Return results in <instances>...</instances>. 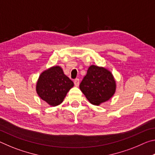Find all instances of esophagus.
Wrapping results in <instances>:
<instances>
[{
  "label": "esophagus",
  "mask_w": 155,
  "mask_h": 155,
  "mask_svg": "<svg viewBox=\"0 0 155 155\" xmlns=\"http://www.w3.org/2000/svg\"><path fill=\"white\" fill-rule=\"evenodd\" d=\"M74 83L75 86H77H77L79 85V79H78V78H76L74 81Z\"/></svg>",
  "instance_id": "obj_1"
}]
</instances>
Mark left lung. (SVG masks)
Instances as JSON below:
<instances>
[{
	"label": "left lung",
	"instance_id": "8db88e82",
	"mask_svg": "<svg viewBox=\"0 0 155 155\" xmlns=\"http://www.w3.org/2000/svg\"><path fill=\"white\" fill-rule=\"evenodd\" d=\"M79 87L90 103L98 106L114 96L116 83L109 70L91 65L80 83Z\"/></svg>",
	"mask_w": 155,
	"mask_h": 155
}]
</instances>
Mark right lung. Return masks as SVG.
Returning <instances> with one entry per match:
<instances>
[{
    "mask_svg": "<svg viewBox=\"0 0 155 155\" xmlns=\"http://www.w3.org/2000/svg\"><path fill=\"white\" fill-rule=\"evenodd\" d=\"M74 83L64 74L62 68L56 65L41 73L36 84V91L49 105L61 104Z\"/></svg>",
    "mask_w": 155,
    "mask_h": 155,
    "instance_id": "right-lung-1",
    "label": "right lung"
}]
</instances>
